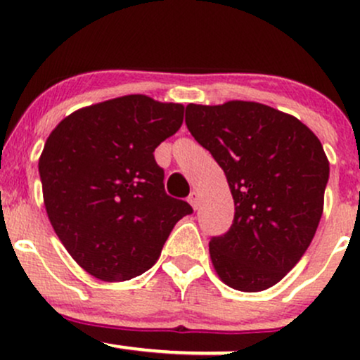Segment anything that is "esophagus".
Here are the masks:
<instances>
[{
	"label": "esophagus",
	"mask_w": 360,
	"mask_h": 360,
	"mask_svg": "<svg viewBox=\"0 0 360 360\" xmlns=\"http://www.w3.org/2000/svg\"><path fill=\"white\" fill-rule=\"evenodd\" d=\"M188 201H189V205H191L194 210H198V206H200V194H198L196 191H193L188 196Z\"/></svg>",
	"instance_id": "1"
}]
</instances>
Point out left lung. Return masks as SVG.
<instances>
[{
    "instance_id": "8db88e82",
    "label": "left lung",
    "mask_w": 360,
    "mask_h": 360,
    "mask_svg": "<svg viewBox=\"0 0 360 360\" xmlns=\"http://www.w3.org/2000/svg\"><path fill=\"white\" fill-rule=\"evenodd\" d=\"M186 125L225 172L235 214L212 237L214 271L230 288L274 286L298 264L323 213L330 166L298 118L254 101L188 105Z\"/></svg>"
}]
</instances>
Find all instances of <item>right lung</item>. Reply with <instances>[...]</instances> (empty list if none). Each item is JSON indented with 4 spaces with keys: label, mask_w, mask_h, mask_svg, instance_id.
<instances>
[{
    "label": "right lung",
    "mask_w": 360,
    "mask_h": 360,
    "mask_svg": "<svg viewBox=\"0 0 360 360\" xmlns=\"http://www.w3.org/2000/svg\"><path fill=\"white\" fill-rule=\"evenodd\" d=\"M184 106L143 94L81 108L52 130L39 160L44 203L77 264L108 283L150 269L193 208L164 189L154 150L183 125Z\"/></svg>",
    "instance_id": "right-lung-1"
}]
</instances>
